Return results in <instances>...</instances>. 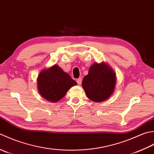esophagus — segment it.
Instances as JSON below:
<instances>
[{
	"mask_svg": "<svg viewBox=\"0 0 154 154\" xmlns=\"http://www.w3.org/2000/svg\"><path fill=\"white\" fill-rule=\"evenodd\" d=\"M82 78H78V79L76 80V82L78 85H80V84H82Z\"/></svg>",
	"mask_w": 154,
	"mask_h": 154,
	"instance_id": "esophagus-1",
	"label": "esophagus"
}]
</instances>
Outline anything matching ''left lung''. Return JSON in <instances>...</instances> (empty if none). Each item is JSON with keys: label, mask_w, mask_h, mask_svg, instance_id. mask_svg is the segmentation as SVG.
Listing matches in <instances>:
<instances>
[{"label": "left lung", "mask_w": 154, "mask_h": 154, "mask_svg": "<svg viewBox=\"0 0 154 154\" xmlns=\"http://www.w3.org/2000/svg\"><path fill=\"white\" fill-rule=\"evenodd\" d=\"M82 84L90 100L102 102L108 99L114 92L116 74L104 63L94 64L89 69L88 74L84 76Z\"/></svg>", "instance_id": "left-lung-1"}]
</instances>
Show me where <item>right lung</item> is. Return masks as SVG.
I'll return each mask as SVG.
<instances>
[{
	"mask_svg": "<svg viewBox=\"0 0 154 154\" xmlns=\"http://www.w3.org/2000/svg\"><path fill=\"white\" fill-rule=\"evenodd\" d=\"M38 88L42 97L50 102H57L76 82L58 65L44 70L38 78Z\"/></svg>",
	"mask_w": 154,
	"mask_h": 154,
	"instance_id": "obj_1",
	"label": "right lung"
}]
</instances>
